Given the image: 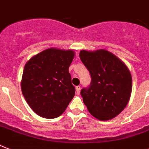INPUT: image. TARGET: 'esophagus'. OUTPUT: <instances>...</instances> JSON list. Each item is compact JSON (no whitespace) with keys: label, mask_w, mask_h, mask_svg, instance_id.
<instances>
[{"label":"esophagus","mask_w":149,"mask_h":149,"mask_svg":"<svg viewBox=\"0 0 149 149\" xmlns=\"http://www.w3.org/2000/svg\"><path fill=\"white\" fill-rule=\"evenodd\" d=\"M80 90H81V87L79 86H76V92H77V94H79L80 93Z\"/></svg>","instance_id":"1"}]
</instances>
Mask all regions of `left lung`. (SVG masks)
<instances>
[{
	"mask_svg": "<svg viewBox=\"0 0 149 149\" xmlns=\"http://www.w3.org/2000/svg\"><path fill=\"white\" fill-rule=\"evenodd\" d=\"M79 57L92 79L88 87L81 90L83 102L97 119H112L124 109L130 98V72L123 61L105 50H83Z\"/></svg>",
	"mask_w": 149,
	"mask_h": 149,
	"instance_id": "left-lung-1",
	"label": "left lung"
}]
</instances>
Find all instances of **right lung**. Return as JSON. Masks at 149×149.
Returning a JSON list of instances; mask_svg holds the SVG:
<instances>
[{
	"label": "right lung",
	"instance_id": "add662e5",
	"mask_svg": "<svg viewBox=\"0 0 149 149\" xmlns=\"http://www.w3.org/2000/svg\"><path fill=\"white\" fill-rule=\"evenodd\" d=\"M72 51L49 48L26 63L21 88L31 109L40 117L55 118L64 112L75 95L69 67Z\"/></svg>",
	"mask_w": 149,
	"mask_h": 149
}]
</instances>
